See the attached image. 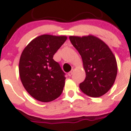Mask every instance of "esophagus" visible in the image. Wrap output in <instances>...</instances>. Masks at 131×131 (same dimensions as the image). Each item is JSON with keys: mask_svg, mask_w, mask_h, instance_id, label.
Masks as SVG:
<instances>
[{"mask_svg": "<svg viewBox=\"0 0 131 131\" xmlns=\"http://www.w3.org/2000/svg\"><path fill=\"white\" fill-rule=\"evenodd\" d=\"M73 72H74V70H73V69H72V70H71L70 72L68 73V75H69V77H71V76L73 75Z\"/></svg>", "mask_w": 131, "mask_h": 131, "instance_id": "esophagus-1", "label": "esophagus"}]
</instances>
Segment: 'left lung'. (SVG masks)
Returning <instances> with one entry per match:
<instances>
[{
	"label": "left lung",
	"mask_w": 131,
	"mask_h": 131,
	"mask_svg": "<svg viewBox=\"0 0 131 131\" xmlns=\"http://www.w3.org/2000/svg\"><path fill=\"white\" fill-rule=\"evenodd\" d=\"M69 40L81 56L86 73L80 89L89 96H102L108 92L116 79L117 65L113 52L104 41L93 35L70 36Z\"/></svg>",
	"instance_id": "8db88e82"
}]
</instances>
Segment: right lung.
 I'll list each match as a JSON object with an SVG mask.
<instances>
[{
	"instance_id": "obj_1",
	"label": "right lung",
	"mask_w": 131,
	"mask_h": 131,
	"mask_svg": "<svg viewBox=\"0 0 131 131\" xmlns=\"http://www.w3.org/2000/svg\"><path fill=\"white\" fill-rule=\"evenodd\" d=\"M66 39V36L42 35L31 40L23 50L19 76L25 90L36 100L48 102L62 93L65 73L53 56Z\"/></svg>"
}]
</instances>
